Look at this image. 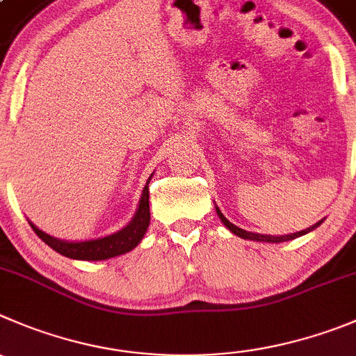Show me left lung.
I'll return each mask as SVG.
<instances>
[{
	"label": "left lung",
	"mask_w": 356,
	"mask_h": 356,
	"mask_svg": "<svg viewBox=\"0 0 356 356\" xmlns=\"http://www.w3.org/2000/svg\"><path fill=\"white\" fill-rule=\"evenodd\" d=\"M216 215L220 216V220H222L223 225H225L227 229H229V231H231V232H234L236 236H239V238L252 239V241H264V243L290 241V239H296V238H299V236H304V234H307V232L314 231V229H316V227L320 225L321 222H323V220H320V222H316V223H314V225L307 227V229H304V231L293 232V234H286V236H264V234H255V232H248V231H245V229H239V227H236L234 223H231V222H229V220L225 218V216L222 215V211H220V209H218V206H216Z\"/></svg>",
	"instance_id": "obj_1"
}]
</instances>
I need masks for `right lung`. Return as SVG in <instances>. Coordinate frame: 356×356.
Segmentation results:
<instances>
[{"instance_id": "add662e5", "label": "right lung", "mask_w": 356, "mask_h": 356, "mask_svg": "<svg viewBox=\"0 0 356 356\" xmlns=\"http://www.w3.org/2000/svg\"><path fill=\"white\" fill-rule=\"evenodd\" d=\"M152 176L148 178L147 185H145L143 194H141L140 199V206H138L133 220H131L124 229H120V231L113 232V234L110 236L89 239V241H64V239H57L54 238V236H49L47 232L40 231L35 223H31L33 231L36 232V236H38L42 241H45V245H49L50 248L56 250L60 255L70 257V259L106 260L118 255H124V253L131 252V250L136 248V246L140 245L145 232H147L148 225H150V204H148V197H150V195H148V184H150Z\"/></svg>"}]
</instances>
